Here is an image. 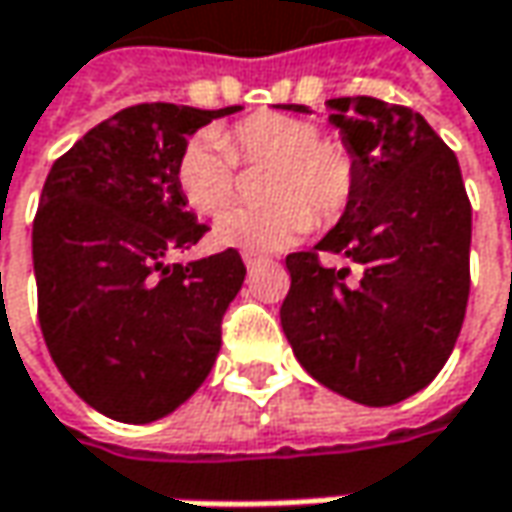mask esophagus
<instances>
[{
	"mask_svg": "<svg viewBox=\"0 0 512 512\" xmlns=\"http://www.w3.org/2000/svg\"><path fill=\"white\" fill-rule=\"evenodd\" d=\"M242 262L247 265V270H253V268H259L265 259H262V256H256V253H242Z\"/></svg>",
	"mask_w": 512,
	"mask_h": 512,
	"instance_id": "esophagus-1",
	"label": "esophagus"
}]
</instances>
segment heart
Returning <instances> with one entry per match:
<instances>
[{
  "label": "heart",
  "instance_id": "obj_1",
  "mask_svg": "<svg viewBox=\"0 0 512 512\" xmlns=\"http://www.w3.org/2000/svg\"><path fill=\"white\" fill-rule=\"evenodd\" d=\"M236 164H270L265 207H236L218 218L213 239L244 253H270L294 244L311 224L343 216L357 190V158L340 141L322 138L320 123L288 112H256L221 138L201 132L175 161V187L195 213L218 216L236 195Z\"/></svg>",
  "mask_w": 512,
  "mask_h": 512
}]
</instances>
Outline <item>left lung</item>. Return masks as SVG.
Instances as JSON below:
<instances>
[{
	"label": "left lung",
	"mask_w": 512,
	"mask_h": 512,
	"mask_svg": "<svg viewBox=\"0 0 512 512\" xmlns=\"http://www.w3.org/2000/svg\"><path fill=\"white\" fill-rule=\"evenodd\" d=\"M328 106L357 158V190L314 250L285 259L291 291L279 320L314 380L363 406H392L429 386L455 348L473 207L455 152L418 112L377 97ZM320 252L348 255L361 279L322 269Z\"/></svg>",
	"instance_id": "left-lung-1"
}]
</instances>
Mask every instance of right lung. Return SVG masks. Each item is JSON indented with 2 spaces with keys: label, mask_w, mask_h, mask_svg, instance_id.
I'll return each mask as SVG.
<instances>
[{
  "label": "right lung",
  "mask_w": 512,
  "mask_h": 512,
  "mask_svg": "<svg viewBox=\"0 0 512 512\" xmlns=\"http://www.w3.org/2000/svg\"><path fill=\"white\" fill-rule=\"evenodd\" d=\"M141 103L54 161L34 218L39 328L65 383L106 418L149 423L207 380L239 250L172 262L207 233L175 187L195 129L239 112Z\"/></svg>",
  "instance_id": "1"
}]
</instances>
